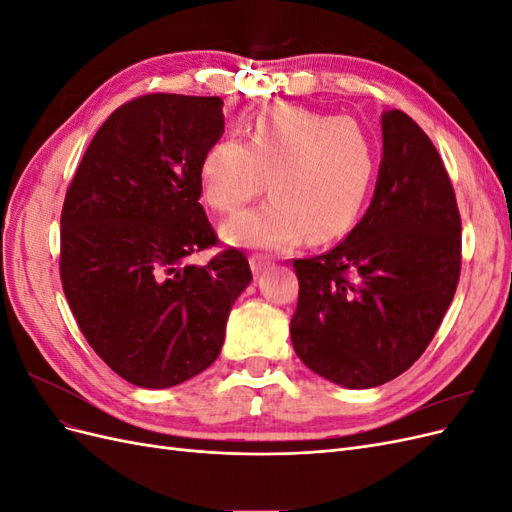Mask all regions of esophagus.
<instances>
[{"instance_id":"obj_1","label":"esophagus","mask_w":512,"mask_h":512,"mask_svg":"<svg viewBox=\"0 0 512 512\" xmlns=\"http://www.w3.org/2000/svg\"><path fill=\"white\" fill-rule=\"evenodd\" d=\"M271 265V258L267 254H252L250 256V267L254 273H260L262 269H267Z\"/></svg>"}]
</instances>
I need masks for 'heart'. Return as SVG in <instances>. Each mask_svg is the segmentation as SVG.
Masks as SVG:
<instances>
[{"label":"heart","mask_w":512,"mask_h":512,"mask_svg":"<svg viewBox=\"0 0 512 512\" xmlns=\"http://www.w3.org/2000/svg\"><path fill=\"white\" fill-rule=\"evenodd\" d=\"M247 143L215 141L200 162L207 203L232 213L267 190L271 198L224 226L230 243L286 250L303 237L329 243L359 220L376 175V145L352 117L275 104L254 115Z\"/></svg>","instance_id":"heart-1"}]
</instances>
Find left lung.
Wrapping results in <instances>:
<instances>
[{"label":"left lung","mask_w":512,"mask_h":512,"mask_svg":"<svg viewBox=\"0 0 512 512\" xmlns=\"http://www.w3.org/2000/svg\"><path fill=\"white\" fill-rule=\"evenodd\" d=\"M374 200L333 250L292 260V346L318 376L371 389L425 352L461 273V218L431 138L404 111L382 115Z\"/></svg>","instance_id":"obj_1"}]
</instances>
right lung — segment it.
I'll return each instance as SVG.
<instances>
[{
    "label": "right lung",
    "mask_w": 512,
    "mask_h": 512,
    "mask_svg": "<svg viewBox=\"0 0 512 512\" xmlns=\"http://www.w3.org/2000/svg\"><path fill=\"white\" fill-rule=\"evenodd\" d=\"M222 106L181 94L121 104L66 190L59 277L68 305L100 359L145 389L181 384L218 359L230 307L252 280L237 247L205 267L188 262L220 243L198 200Z\"/></svg>",
    "instance_id": "right-lung-1"
}]
</instances>
